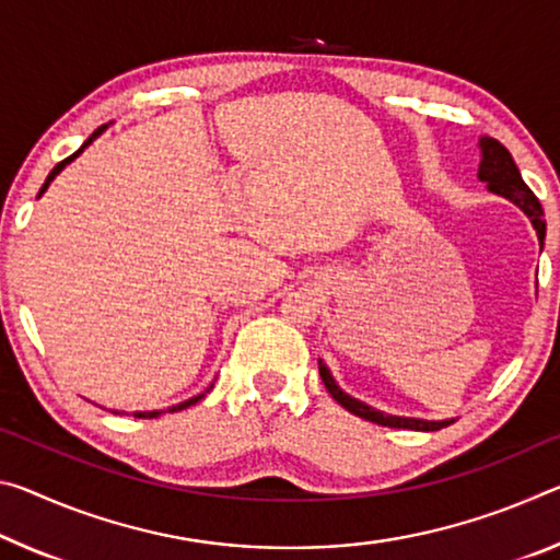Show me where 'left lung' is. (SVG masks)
Wrapping results in <instances>:
<instances>
[{"instance_id": "left-lung-1", "label": "left lung", "mask_w": 560, "mask_h": 560, "mask_svg": "<svg viewBox=\"0 0 560 560\" xmlns=\"http://www.w3.org/2000/svg\"><path fill=\"white\" fill-rule=\"evenodd\" d=\"M478 147H481L478 179L486 182L488 189H491L493 194H501V197L511 199L518 209H523V214L530 219V224H534V229H536L540 246H544V238H546L544 209H540V201L536 199V194L530 191L526 182L521 179V172H518L516 162H513L511 152L501 144L499 139H491V137H481ZM318 374H322L326 392L334 396L336 404H341L346 411L359 416V419H366L371 423L388 425V429H413V431H439V429H443V425L454 423V419L423 421V419H406V416H392V413L376 411V408H371L369 404H363V401H359V398H353L346 392H341L324 361H318Z\"/></svg>"}]
</instances>
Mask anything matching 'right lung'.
<instances>
[{
    "instance_id": "1",
    "label": "right lung",
    "mask_w": 560,
    "mask_h": 560,
    "mask_svg": "<svg viewBox=\"0 0 560 560\" xmlns=\"http://www.w3.org/2000/svg\"><path fill=\"white\" fill-rule=\"evenodd\" d=\"M104 129H106V124H104V127H100V129H96V131H94V135H92V137H89V139L84 141V144H82V147H79V149H77V152H74L72 156H67V159H65V162H59V164H57L55 168H51V172H49V176H47V182H44V184H42V189H39V197H42V194H44V191H47V186H49L51 182H55V176H57V174L61 172V168H65V166H67L69 162H74V159H77L79 154H82V152H84V149H86L89 144H92V141H94L96 137H100ZM207 392H209V388H207ZM207 392H203V394H199V396H191V398H189V401H182V404H176V406H172V408H166V413H174V411H182V408H189V406H194V404H197V401H201V398H203V396H207ZM162 413H164V411H137V413H135V419H156V416H162Z\"/></svg>"
}]
</instances>
